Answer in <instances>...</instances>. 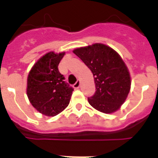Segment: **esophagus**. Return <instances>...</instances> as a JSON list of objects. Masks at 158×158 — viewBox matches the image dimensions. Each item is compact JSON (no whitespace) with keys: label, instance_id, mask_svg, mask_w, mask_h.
Listing matches in <instances>:
<instances>
[{"label":"esophagus","instance_id":"1","mask_svg":"<svg viewBox=\"0 0 158 158\" xmlns=\"http://www.w3.org/2000/svg\"><path fill=\"white\" fill-rule=\"evenodd\" d=\"M80 85H81V81L79 80H77L76 81V83L73 85V87H74L75 89H78V88L80 87Z\"/></svg>","mask_w":158,"mask_h":158}]
</instances>
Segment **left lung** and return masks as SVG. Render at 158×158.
<instances>
[{
	"label": "left lung",
	"instance_id": "left-lung-1",
	"mask_svg": "<svg viewBox=\"0 0 158 158\" xmlns=\"http://www.w3.org/2000/svg\"><path fill=\"white\" fill-rule=\"evenodd\" d=\"M94 77L96 92L88 100L95 109L112 113L120 107L131 89L127 67L113 49L101 43L73 51Z\"/></svg>",
	"mask_w": 158,
	"mask_h": 158
}]
</instances>
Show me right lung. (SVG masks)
Instances as JSON below:
<instances>
[{"instance_id":"1","label":"right lung","mask_w":158,"mask_h":158,"mask_svg":"<svg viewBox=\"0 0 158 158\" xmlns=\"http://www.w3.org/2000/svg\"><path fill=\"white\" fill-rule=\"evenodd\" d=\"M65 53H47L31 69L27 94L32 106L47 116H54L69 105L73 88L65 82L58 70Z\"/></svg>"}]
</instances>
